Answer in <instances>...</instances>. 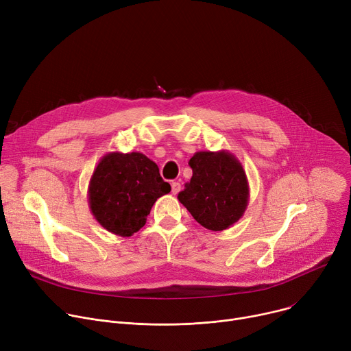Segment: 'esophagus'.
<instances>
[{
  "mask_svg": "<svg viewBox=\"0 0 351 351\" xmlns=\"http://www.w3.org/2000/svg\"><path fill=\"white\" fill-rule=\"evenodd\" d=\"M171 187H172V195H178L179 192H180V183L179 182H172V184H171Z\"/></svg>",
  "mask_w": 351,
  "mask_h": 351,
  "instance_id": "1",
  "label": "esophagus"
}]
</instances>
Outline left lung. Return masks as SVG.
I'll use <instances>...</instances> for the list:
<instances>
[{
	"mask_svg": "<svg viewBox=\"0 0 351 351\" xmlns=\"http://www.w3.org/2000/svg\"><path fill=\"white\" fill-rule=\"evenodd\" d=\"M189 165L193 175L179 192V202L210 231L232 227L249 203V183L239 159L226 149L199 151Z\"/></svg>",
	"mask_w": 351,
	"mask_h": 351,
	"instance_id": "8db88e82",
	"label": "left lung"
}]
</instances>
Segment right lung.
I'll return each mask as SVG.
<instances>
[{"label":"right lung","mask_w":351,"mask_h":351,"mask_svg":"<svg viewBox=\"0 0 351 351\" xmlns=\"http://www.w3.org/2000/svg\"><path fill=\"white\" fill-rule=\"evenodd\" d=\"M171 184L159 175L158 165L141 152H108L95 168L88 203L92 215L109 232L129 238L140 231Z\"/></svg>","instance_id":"add662e5"}]
</instances>
